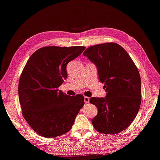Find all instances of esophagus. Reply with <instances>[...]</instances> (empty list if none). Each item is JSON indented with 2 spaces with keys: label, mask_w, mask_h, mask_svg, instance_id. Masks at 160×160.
Wrapping results in <instances>:
<instances>
[{
  "label": "esophagus",
  "mask_w": 160,
  "mask_h": 160,
  "mask_svg": "<svg viewBox=\"0 0 160 160\" xmlns=\"http://www.w3.org/2000/svg\"><path fill=\"white\" fill-rule=\"evenodd\" d=\"M89 101H90V98L85 96V97H84V102H85V103H89Z\"/></svg>",
  "instance_id": "1"
}]
</instances>
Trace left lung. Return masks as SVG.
Here are the masks:
<instances>
[{
    "label": "left lung",
    "mask_w": 160,
    "mask_h": 160,
    "mask_svg": "<svg viewBox=\"0 0 160 160\" xmlns=\"http://www.w3.org/2000/svg\"><path fill=\"white\" fill-rule=\"evenodd\" d=\"M97 66L99 79L104 83L106 98H91L98 113L92 120L102 134H116L133 122L141 102V77L128 52L114 42L96 44L83 52Z\"/></svg>",
    "instance_id": "1"
}]
</instances>
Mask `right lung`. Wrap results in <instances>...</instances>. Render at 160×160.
<instances>
[{"mask_svg":"<svg viewBox=\"0 0 160 160\" xmlns=\"http://www.w3.org/2000/svg\"><path fill=\"white\" fill-rule=\"evenodd\" d=\"M85 49L44 47L27 61L18 87L19 102L24 119L40 136L54 138L67 133L83 107L82 95L69 96L58 87L67 78L68 63Z\"/></svg>","mask_w":160,"mask_h":160,"instance_id":"add662e5","label":"right lung"}]
</instances>
